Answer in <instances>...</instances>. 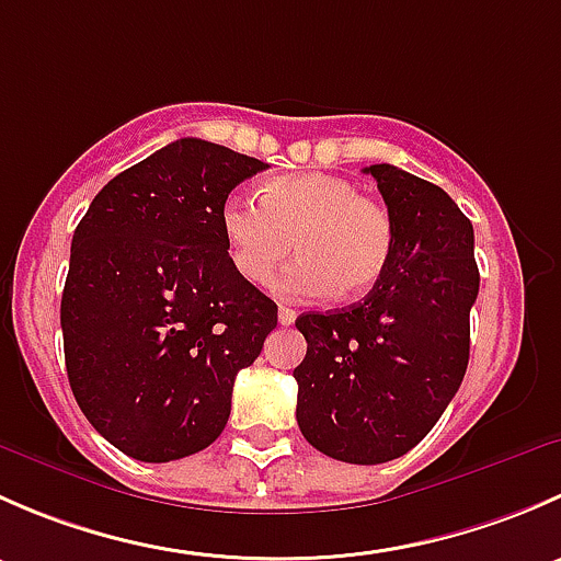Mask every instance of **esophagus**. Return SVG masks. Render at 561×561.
<instances>
[{"mask_svg": "<svg viewBox=\"0 0 561 561\" xmlns=\"http://www.w3.org/2000/svg\"><path fill=\"white\" fill-rule=\"evenodd\" d=\"M296 317H298L296 309L279 307V322H282V325H293V322H296Z\"/></svg>", "mask_w": 561, "mask_h": 561, "instance_id": "1", "label": "esophagus"}]
</instances>
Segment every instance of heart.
<instances>
[{"label": "heart", "mask_w": 561, "mask_h": 561, "mask_svg": "<svg viewBox=\"0 0 561 561\" xmlns=\"http://www.w3.org/2000/svg\"><path fill=\"white\" fill-rule=\"evenodd\" d=\"M230 263L263 285L293 252L301 257L276 282L287 298H322L333 290L360 298L382 279L393 247V222L353 181L328 173L276 175L257 201L230 195L219 208Z\"/></svg>", "instance_id": "heart-1"}]
</instances>
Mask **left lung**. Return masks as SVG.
Wrapping results in <instances>:
<instances>
[{
  "instance_id": "left-lung-1",
  "label": "left lung",
  "mask_w": 561,
  "mask_h": 561,
  "mask_svg": "<svg viewBox=\"0 0 561 561\" xmlns=\"http://www.w3.org/2000/svg\"><path fill=\"white\" fill-rule=\"evenodd\" d=\"M393 222L382 279L364 301L301 314L296 417L307 443L347 463H386L415 448L456 396L478 298L472 222L437 184L369 165Z\"/></svg>"
}]
</instances>
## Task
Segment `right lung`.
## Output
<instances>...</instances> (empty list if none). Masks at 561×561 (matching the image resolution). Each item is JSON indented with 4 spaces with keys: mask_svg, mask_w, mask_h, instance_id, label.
<instances>
[{
    "mask_svg": "<svg viewBox=\"0 0 561 561\" xmlns=\"http://www.w3.org/2000/svg\"><path fill=\"white\" fill-rule=\"evenodd\" d=\"M265 162L181 138L111 179L72 233L61 333L72 396L138 461L208 448L276 304L230 263L219 208Z\"/></svg>",
    "mask_w": 561,
    "mask_h": 561,
    "instance_id": "add662e5",
    "label": "right lung"
}]
</instances>
